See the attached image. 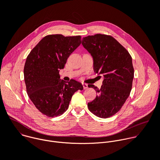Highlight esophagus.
Listing matches in <instances>:
<instances>
[{
  "mask_svg": "<svg viewBox=\"0 0 160 160\" xmlns=\"http://www.w3.org/2000/svg\"><path fill=\"white\" fill-rule=\"evenodd\" d=\"M82 85H83V87L84 89H86L88 88V85L87 83H82Z\"/></svg>",
  "mask_w": 160,
  "mask_h": 160,
  "instance_id": "34e87169",
  "label": "esophagus"
}]
</instances>
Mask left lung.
<instances>
[{
  "mask_svg": "<svg viewBox=\"0 0 160 160\" xmlns=\"http://www.w3.org/2000/svg\"><path fill=\"white\" fill-rule=\"evenodd\" d=\"M82 44L93 59L94 72L103 78L101 88L88 84L98 94L88 103V108L99 118H109L122 108L130 95L134 74L132 57L111 36L85 37Z\"/></svg>",
  "mask_w": 160,
  "mask_h": 160,
  "instance_id": "left-lung-1",
  "label": "left lung"
}]
</instances>
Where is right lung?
Instances as JSON below:
<instances>
[{
    "mask_svg": "<svg viewBox=\"0 0 160 160\" xmlns=\"http://www.w3.org/2000/svg\"><path fill=\"white\" fill-rule=\"evenodd\" d=\"M81 37L50 35L43 37L28 56L24 78L28 97L49 117L60 116L68 109L73 94L83 90L75 80L65 82L59 72L67 59L80 45Z\"/></svg>",
    "mask_w": 160,
    "mask_h": 160,
    "instance_id": "right-lung-1",
    "label": "right lung"
}]
</instances>
